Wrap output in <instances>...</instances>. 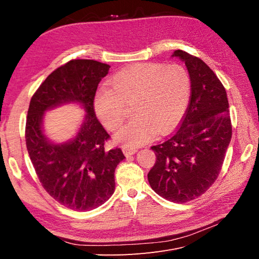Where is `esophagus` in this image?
<instances>
[{"label":"esophagus","mask_w":259,"mask_h":259,"mask_svg":"<svg viewBox=\"0 0 259 259\" xmlns=\"http://www.w3.org/2000/svg\"><path fill=\"white\" fill-rule=\"evenodd\" d=\"M123 153L126 155V156H128V155H133V154H135L136 152H137V150L136 149H133V148H127V147H123Z\"/></svg>","instance_id":"obj_1"}]
</instances>
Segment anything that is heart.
Instances as JSON below:
<instances>
[{"instance_id":"b5f03b06","label":"heart","mask_w":259,"mask_h":259,"mask_svg":"<svg viewBox=\"0 0 259 259\" xmlns=\"http://www.w3.org/2000/svg\"><path fill=\"white\" fill-rule=\"evenodd\" d=\"M112 89L101 88L94 109L105 126L115 131L132 106L133 119L116 133V143L127 148L142 146L155 132L173 130L185 115L191 94V77L179 64H138L123 69L111 79Z\"/></svg>"}]
</instances>
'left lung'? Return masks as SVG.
Wrapping results in <instances>:
<instances>
[{
  "label": "left lung",
  "mask_w": 259,
  "mask_h": 259,
  "mask_svg": "<svg viewBox=\"0 0 259 259\" xmlns=\"http://www.w3.org/2000/svg\"><path fill=\"white\" fill-rule=\"evenodd\" d=\"M171 57L184 61L190 74V103L175 134L151 147L156 160L148 180L160 197L186 203L214 184L232 130L227 93L213 70L184 51H175Z\"/></svg>",
  "instance_id": "1"
}]
</instances>
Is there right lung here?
<instances>
[{"label":"right lung","mask_w":259,"mask_h":259,"mask_svg":"<svg viewBox=\"0 0 259 259\" xmlns=\"http://www.w3.org/2000/svg\"><path fill=\"white\" fill-rule=\"evenodd\" d=\"M110 66L92 59H73L52 72L31 98L26 145L44 189L61 205L91 210L114 192V170L125 156L120 148L105 150L110 137L97 120L94 97ZM69 103L79 104L85 115L77 134L55 143L45 134V112Z\"/></svg>","instance_id":"right-lung-1"}]
</instances>
